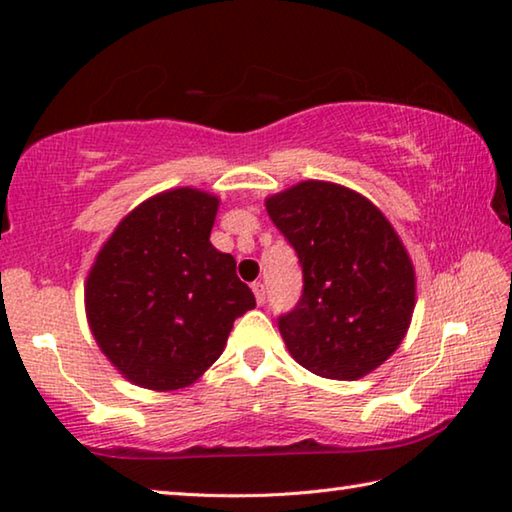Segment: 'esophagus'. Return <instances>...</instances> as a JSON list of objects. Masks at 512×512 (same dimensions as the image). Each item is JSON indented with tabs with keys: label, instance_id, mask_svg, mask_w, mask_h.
<instances>
[{
	"label": "esophagus",
	"instance_id": "1",
	"mask_svg": "<svg viewBox=\"0 0 512 512\" xmlns=\"http://www.w3.org/2000/svg\"><path fill=\"white\" fill-rule=\"evenodd\" d=\"M253 293H255L257 305H264V302H266V291H264V284L262 282H255L253 284Z\"/></svg>",
	"mask_w": 512,
	"mask_h": 512
}]
</instances>
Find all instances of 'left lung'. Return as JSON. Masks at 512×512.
<instances>
[{"mask_svg":"<svg viewBox=\"0 0 512 512\" xmlns=\"http://www.w3.org/2000/svg\"><path fill=\"white\" fill-rule=\"evenodd\" d=\"M296 248L305 289L280 318V334L302 368L354 381L400 348L415 309V266L379 207L354 189L302 180L264 201Z\"/></svg>","mask_w":512,"mask_h":512,"instance_id":"1","label":"left lung"}]
</instances>
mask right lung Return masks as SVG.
Segmentation results:
<instances>
[{"mask_svg": "<svg viewBox=\"0 0 512 512\" xmlns=\"http://www.w3.org/2000/svg\"><path fill=\"white\" fill-rule=\"evenodd\" d=\"M219 196L173 187L146 198L103 241L85 277V316L121 377L155 393L192 386L255 307L210 232Z\"/></svg>", "mask_w": 512, "mask_h": 512, "instance_id": "1", "label": "right lung"}]
</instances>
